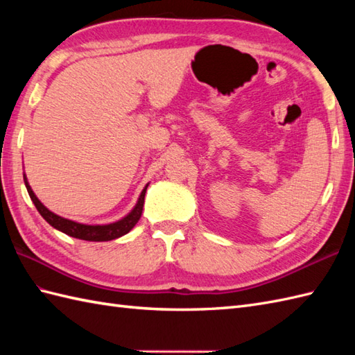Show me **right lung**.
I'll return each mask as SVG.
<instances>
[{"instance_id": "right-lung-1", "label": "right lung", "mask_w": 355, "mask_h": 355, "mask_svg": "<svg viewBox=\"0 0 355 355\" xmlns=\"http://www.w3.org/2000/svg\"><path fill=\"white\" fill-rule=\"evenodd\" d=\"M24 183H26L30 198H32L35 207L37 209V212L41 214V216L51 225V227H55L56 230L62 232L69 236L84 239V241H96V243H102V241H112L116 238L123 236L134 227L135 224L139 223L140 216H141V210H143V202H145V193L148 189V184H146L145 189H143L140 193L137 205H135L131 212L128 214L125 218H122V220L111 223V224L89 225V224H82V223L67 220V218L53 214L51 210H49L40 200H37L35 192L32 191V187H30V184L27 182L26 173H24Z\"/></svg>"}]
</instances>
